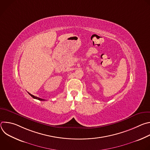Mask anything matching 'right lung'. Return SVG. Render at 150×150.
<instances>
[{
  "mask_svg": "<svg viewBox=\"0 0 150 150\" xmlns=\"http://www.w3.org/2000/svg\"><path fill=\"white\" fill-rule=\"evenodd\" d=\"M28 94L33 98H35V99H37V100H40V101H45V99H42V98H38V97H35V96H33V95H32V94H31L30 93H28Z\"/></svg>",
  "mask_w": 150,
  "mask_h": 150,
  "instance_id": "add662e5",
  "label": "right lung"
}]
</instances>
